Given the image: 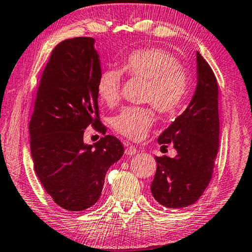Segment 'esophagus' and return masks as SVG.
<instances>
[{"label": "esophagus", "instance_id": "34e87169", "mask_svg": "<svg viewBox=\"0 0 252 252\" xmlns=\"http://www.w3.org/2000/svg\"><path fill=\"white\" fill-rule=\"evenodd\" d=\"M137 153V148H136L134 145H130L127 143L126 144V149H125V154L126 155H135V154Z\"/></svg>", "mask_w": 252, "mask_h": 252}]
</instances>
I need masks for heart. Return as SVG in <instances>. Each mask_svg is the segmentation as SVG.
<instances>
[{
  "mask_svg": "<svg viewBox=\"0 0 252 252\" xmlns=\"http://www.w3.org/2000/svg\"><path fill=\"white\" fill-rule=\"evenodd\" d=\"M122 73L147 82L144 101L154 106L164 116L174 114L186 99L189 76L170 52L159 47H145L131 52L122 62L121 70L106 69L97 82V94L101 101L113 106L119 99ZM155 116L149 107H125L113 119L119 135L133 140L144 138Z\"/></svg>",
  "mask_w": 252,
  "mask_h": 252,
  "instance_id": "obj_1",
  "label": "heart"
}]
</instances>
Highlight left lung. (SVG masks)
Returning a JSON list of instances; mask_svg holds the SVG:
<instances>
[{
    "label": "left lung",
    "instance_id": "obj_1",
    "mask_svg": "<svg viewBox=\"0 0 252 252\" xmlns=\"http://www.w3.org/2000/svg\"><path fill=\"white\" fill-rule=\"evenodd\" d=\"M198 82L187 109L164 130L158 143L173 144L174 158L156 156L152 193L167 208H186L199 199L213 177L219 148L218 83L213 69L197 52Z\"/></svg>",
    "mask_w": 252,
    "mask_h": 252
}]
</instances>
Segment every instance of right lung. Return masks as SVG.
<instances>
[{
	"instance_id": "add662e5",
	"label": "right lung",
	"mask_w": 252,
	"mask_h": 252,
	"mask_svg": "<svg viewBox=\"0 0 252 252\" xmlns=\"http://www.w3.org/2000/svg\"><path fill=\"white\" fill-rule=\"evenodd\" d=\"M93 37H74L52 51L30 121L34 169L55 204L69 211L95 205L106 171L123 156L121 140L105 135L85 145L83 130L92 125L106 134L100 122L97 82L101 73Z\"/></svg>"
}]
</instances>
